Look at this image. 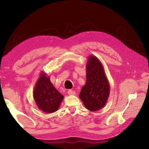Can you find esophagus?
Here are the masks:
<instances>
[{
    "label": "esophagus",
    "mask_w": 149,
    "mask_h": 149,
    "mask_svg": "<svg viewBox=\"0 0 149 149\" xmlns=\"http://www.w3.org/2000/svg\"><path fill=\"white\" fill-rule=\"evenodd\" d=\"M68 94L70 95H74L75 94V91L71 90H69L68 91Z\"/></svg>",
    "instance_id": "1"
}]
</instances>
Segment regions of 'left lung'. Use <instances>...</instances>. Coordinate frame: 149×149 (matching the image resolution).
<instances>
[{
	"label": "left lung",
	"mask_w": 149,
	"mask_h": 149,
	"mask_svg": "<svg viewBox=\"0 0 149 149\" xmlns=\"http://www.w3.org/2000/svg\"><path fill=\"white\" fill-rule=\"evenodd\" d=\"M86 68V83L79 97L87 109L96 111L106 105L109 96V84L103 65L96 56H89Z\"/></svg>",
	"instance_id": "8db88e82"
}]
</instances>
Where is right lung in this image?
Returning <instances> with one entry per match:
<instances>
[{
    "label": "right lung",
    "mask_w": 149,
    "mask_h": 149,
    "mask_svg": "<svg viewBox=\"0 0 149 149\" xmlns=\"http://www.w3.org/2000/svg\"><path fill=\"white\" fill-rule=\"evenodd\" d=\"M33 97L38 107L47 113L56 111L64 99L43 72H41L34 86Z\"/></svg>",
    "instance_id": "obj_1"
}]
</instances>
